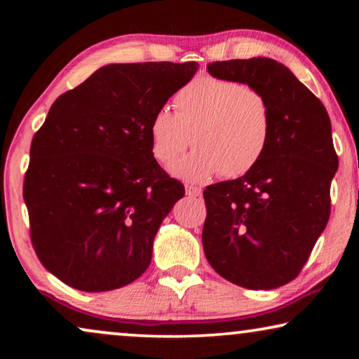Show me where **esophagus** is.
Masks as SVG:
<instances>
[{"mask_svg":"<svg viewBox=\"0 0 359 359\" xmlns=\"http://www.w3.org/2000/svg\"><path fill=\"white\" fill-rule=\"evenodd\" d=\"M185 193L188 194V196H201L203 194V190L196 185H185Z\"/></svg>","mask_w":359,"mask_h":359,"instance_id":"obj_1","label":"esophagus"}]
</instances>
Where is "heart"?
Segmentation results:
<instances>
[{"label":"heart","instance_id":"heart-1","mask_svg":"<svg viewBox=\"0 0 359 359\" xmlns=\"http://www.w3.org/2000/svg\"><path fill=\"white\" fill-rule=\"evenodd\" d=\"M174 112L160 107L149 121L151 155L168 165L188 145L190 155L171 166L175 177L203 182L217 174L241 177L263 160L272 139L269 101L233 79H193L174 96Z\"/></svg>","mask_w":359,"mask_h":359}]
</instances>
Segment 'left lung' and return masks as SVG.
I'll use <instances>...</instances> for the list:
<instances>
[{
	"instance_id": "obj_1",
	"label": "left lung",
	"mask_w": 359,
	"mask_h": 359,
	"mask_svg": "<svg viewBox=\"0 0 359 359\" xmlns=\"http://www.w3.org/2000/svg\"><path fill=\"white\" fill-rule=\"evenodd\" d=\"M208 71L266 96L272 139L250 172L205 187V258L239 287L274 290L299 276L330 220L331 180L339 166L330 115L276 60L214 62Z\"/></svg>"
}]
</instances>
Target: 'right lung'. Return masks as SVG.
<instances>
[{
	"label": "right lung",
	"mask_w": 359,
	"mask_h": 359,
	"mask_svg": "<svg viewBox=\"0 0 359 359\" xmlns=\"http://www.w3.org/2000/svg\"><path fill=\"white\" fill-rule=\"evenodd\" d=\"M196 62L107 65L60 95L36 131L23 180L29 238L48 272L82 291L141 277L185 188L151 155L149 121Z\"/></svg>",
	"instance_id": "add662e5"
}]
</instances>
